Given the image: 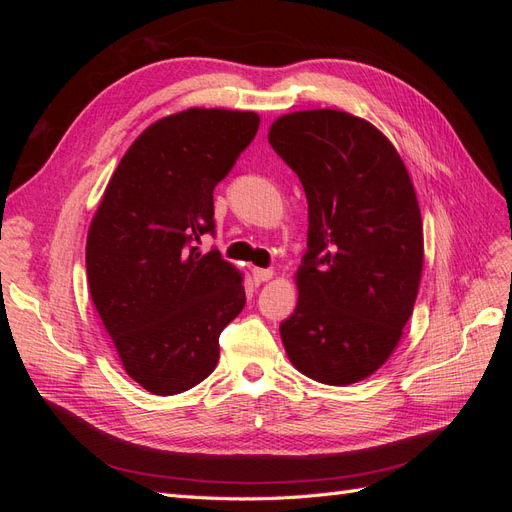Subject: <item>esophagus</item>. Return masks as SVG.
<instances>
[{
	"mask_svg": "<svg viewBox=\"0 0 512 512\" xmlns=\"http://www.w3.org/2000/svg\"><path fill=\"white\" fill-rule=\"evenodd\" d=\"M252 275H254V280H256L258 284H262V282H269V280H271V277H273V269H254Z\"/></svg>",
	"mask_w": 512,
	"mask_h": 512,
	"instance_id": "1",
	"label": "esophagus"
}]
</instances>
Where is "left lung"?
Returning a JSON list of instances; mask_svg holds the SVG:
<instances>
[{"instance_id": "8db88e82", "label": "left lung", "mask_w": 512, "mask_h": 512, "mask_svg": "<svg viewBox=\"0 0 512 512\" xmlns=\"http://www.w3.org/2000/svg\"><path fill=\"white\" fill-rule=\"evenodd\" d=\"M269 143L307 198L299 301L280 324L288 359L322 384L384 365L412 316L423 222L399 153L369 121L333 108L273 121Z\"/></svg>"}]
</instances>
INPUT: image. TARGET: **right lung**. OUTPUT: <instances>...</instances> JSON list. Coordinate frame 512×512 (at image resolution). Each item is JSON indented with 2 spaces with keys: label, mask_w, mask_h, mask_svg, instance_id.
<instances>
[{
  "label": "right lung",
  "mask_w": 512,
  "mask_h": 512,
  "mask_svg": "<svg viewBox=\"0 0 512 512\" xmlns=\"http://www.w3.org/2000/svg\"><path fill=\"white\" fill-rule=\"evenodd\" d=\"M250 111L188 108L149 126L121 158L87 235V282L128 376L177 395L218 365L220 333L245 305L241 273L200 237L213 190L254 141Z\"/></svg>",
  "instance_id": "add662e5"
}]
</instances>
